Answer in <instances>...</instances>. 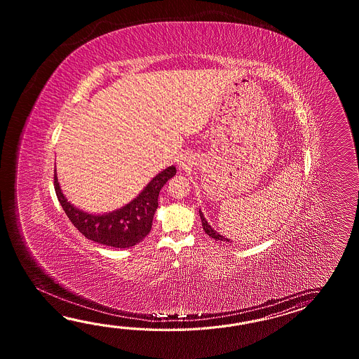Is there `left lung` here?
Here are the masks:
<instances>
[{
  "instance_id": "left-lung-1",
  "label": "left lung",
  "mask_w": 359,
  "mask_h": 359,
  "mask_svg": "<svg viewBox=\"0 0 359 359\" xmlns=\"http://www.w3.org/2000/svg\"><path fill=\"white\" fill-rule=\"evenodd\" d=\"M198 213H200V218H201V223H203V229L205 231L206 235H209L212 238H215V240H218V241H229V243H232V241H229V238H226V237L219 235L218 232H215V231L210 227V224L205 221L203 213H201L200 210H198Z\"/></svg>"
}]
</instances>
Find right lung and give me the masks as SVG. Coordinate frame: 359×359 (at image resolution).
Instances as JSON below:
<instances>
[{
  "label": "right lung",
  "mask_w": 359,
  "mask_h": 359,
  "mask_svg": "<svg viewBox=\"0 0 359 359\" xmlns=\"http://www.w3.org/2000/svg\"><path fill=\"white\" fill-rule=\"evenodd\" d=\"M176 167H168L149 182L137 198L130 204L111 213L95 215L86 213L72 205L61 192L57 182L56 169L54 186L56 196L70 222L84 237L99 244L113 248H130L141 243L151 231L155 210L158 209V198L161 187L169 178L176 175Z\"/></svg>",
  "instance_id": "right-lung-1"
}]
</instances>
